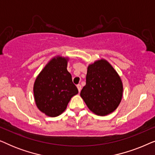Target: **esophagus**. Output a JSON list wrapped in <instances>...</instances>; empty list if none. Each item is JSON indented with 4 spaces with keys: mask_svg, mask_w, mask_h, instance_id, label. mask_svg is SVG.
Returning a JSON list of instances; mask_svg holds the SVG:
<instances>
[{
    "mask_svg": "<svg viewBox=\"0 0 155 155\" xmlns=\"http://www.w3.org/2000/svg\"><path fill=\"white\" fill-rule=\"evenodd\" d=\"M77 87H78V91H79V92H80V91H81V89H82V86H81V84H78L77 85Z\"/></svg>",
    "mask_w": 155,
    "mask_h": 155,
    "instance_id": "34e87169",
    "label": "esophagus"
}]
</instances>
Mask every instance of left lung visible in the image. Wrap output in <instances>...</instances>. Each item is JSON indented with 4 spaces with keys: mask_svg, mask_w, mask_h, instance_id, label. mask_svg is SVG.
<instances>
[{
    "mask_svg": "<svg viewBox=\"0 0 155 155\" xmlns=\"http://www.w3.org/2000/svg\"><path fill=\"white\" fill-rule=\"evenodd\" d=\"M123 82L114 67L105 59L87 67L86 84L80 92L89 109L98 116H106L117 109L123 97Z\"/></svg>",
    "mask_w": 155,
    "mask_h": 155,
    "instance_id": "8db88e82",
    "label": "left lung"
}]
</instances>
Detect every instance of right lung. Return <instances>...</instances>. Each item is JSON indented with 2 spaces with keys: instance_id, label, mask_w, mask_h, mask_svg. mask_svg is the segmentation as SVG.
Here are the masks:
<instances>
[{
  "instance_id": "obj_1",
  "label": "right lung",
  "mask_w": 155,
  "mask_h": 155,
  "mask_svg": "<svg viewBox=\"0 0 155 155\" xmlns=\"http://www.w3.org/2000/svg\"><path fill=\"white\" fill-rule=\"evenodd\" d=\"M68 61V57L54 56L41 70L34 83L36 105L47 116L61 115L71 99L78 93L67 70Z\"/></svg>"
}]
</instances>
